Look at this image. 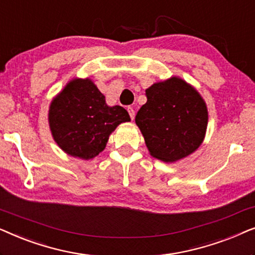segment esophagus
I'll return each mask as SVG.
<instances>
[{
  "label": "esophagus",
  "mask_w": 255,
  "mask_h": 255,
  "mask_svg": "<svg viewBox=\"0 0 255 255\" xmlns=\"http://www.w3.org/2000/svg\"><path fill=\"white\" fill-rule=\"evenodd\" d=\"M128 115H130L131 120L133 121V118H134V110H133V108L128 107Z\"/></svg>",
  "instance_id": "obj_1"
}]
</instances>
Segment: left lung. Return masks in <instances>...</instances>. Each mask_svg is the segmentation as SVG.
I'll use <instances>...</instances> for the list:
<instances>
[{
  "instance_id": "1",
  "label": "left lung",
  "mask_w": 255,
  "mask_h": 255,
  "mask_svg": "<svg viewBox=\"0 0 255 255\" xmlns=\"http://www.w3.org/2000/svg\"><path fill=\"white\" fill-rule=\"evenodd\" d=\"M147 102L135 116L149 154L176 162L202 145L208 128V108L201 94L179 76L153 83Z\"/></svg>"
}]
</instances>
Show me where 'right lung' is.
<instances>
[{
  "label": "right lung",
  "mask_w": 255,
  "mask_h": 255,
  "mask_svg": "<svg viewBox=\"0 0 255 255\" xmlns=\"http://www.w3.org/2000/svg\"><path fill=\"white\" fill-rule=\"evenodd\" d=\"M130 121L123 107L108 106L106 96L89 78L68 81L48 108L54 141L68 155L82 160L99 155L118 125Z\"/></svg>",
  "instance_id": "add662e5"
}]
</instances>
